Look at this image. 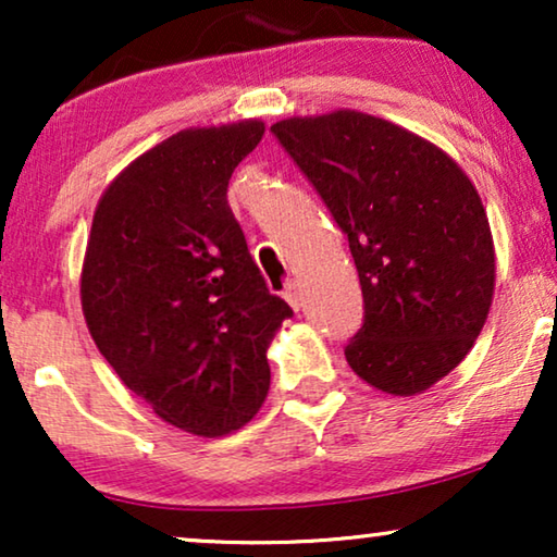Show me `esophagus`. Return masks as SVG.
<instances>
[{"label": "esophagus", "mask_w": 557, "mask_h": 557, "mask_svg": "<svg viewBox=\"0 0 557 557\" xmlns=\"http://www.w3.org/2000/svg\"><path fill=\"white\" fill-rule=\"evenodd\" d=\"M284 296H286V301L292 304V309H294V311H299V309H301V304H304V294H301V286L296 284V281H292V284L286 286Z\"/></svg>", "instance_id": "1"}]
</instances>
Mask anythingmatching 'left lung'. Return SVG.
<instances>
[{
	"mask_svg": "<svg viewBox=\"0 0 557 557\" xmlns=\"http://www.w3.org/2000/svg\"><path fill=\"white\" fill-rule=\"evenodd\" d=\"M349 240L364 322L345 357L391 395L429 391L482 332L494 243L476 187L446 151L391 121L339 109L271 126Z\"/></svg>",
	"mask_w": 557,
	"mask_h": 557,
	"instance_id": "8db88e82",
	"label": "left lung"
}]
</instances>
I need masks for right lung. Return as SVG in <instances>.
<instances>
[{"instance_id": "obj_1", "label": "right lung", "mask_w": 557, "mask_h": 557, "mask_svg": "<svg viewBox=\"0 0 557 557\" xmlns=\"http://www.w3.org/2000/svg\"><path fill=\"white\" fill-rule=\"evenodd\" d=\"M263 121L185 128L134 159L94 212L81 304L96 347L128 391L195 436L258 413L265 360L292 307L273 296L227 205L233 170Z\"/></svg>"}]
</instances>
